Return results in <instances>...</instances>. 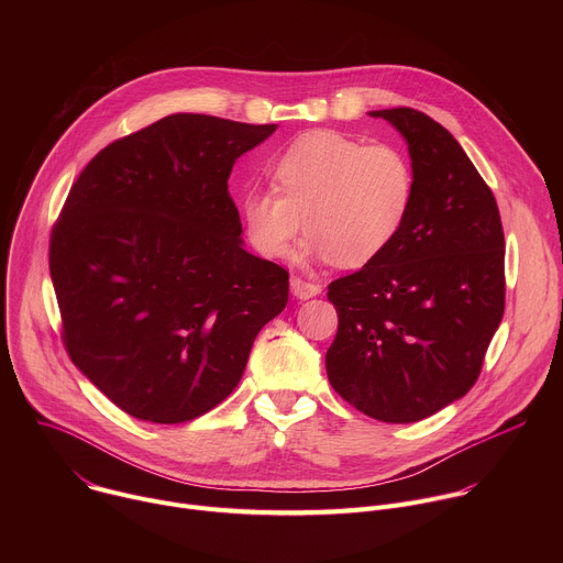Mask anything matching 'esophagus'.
Instances as JSON below:
<instances>
[{"mask_svg": "<svg viewBox=\"0 0 563 563\" xmlns=\"http://www.w3.org/2000/svg\"><path fill=\"white\" fill-rule=\"evenodd\" d=\"M291 294L300 300H307V298H313L320 294V285L318 283H311V280H305L300 276H291Z\"/></svg>", "mask_w": 563, "mask_h": 563, "instance_id": "esophagus-1", "label": "esophagus"}]
</instances>
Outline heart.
<instances>
[{
  "label": "heart",
  "instance_id": "obj_1",
  "mask_svg": "<svg viewBox=\"0 0 563 563\" xmlns=\"http://www.w3.org/2000/svg\"><path fill=\"white\" fill-rule=\"evenodd\" d=\"M272 185L276 194L252 189L240 202L250 243L267 258L291 252L305 216L309 254L365 267L391 247L415 202L404 151L336 131L296 137L274 163Z\"/></svg>",
  "mask_w": 563,
  "mask_h": 563
}]
</instances>
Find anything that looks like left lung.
<instances>
[{
	"instance_id": "obj_1",
	"label": "left lung",
	"mask_w": 563,
	"mask_h": 563,
	"mask_svg": "<svg viewBox=\"0 0 563 563\" xmlns=\"http://www.w3.org/2000/svg\"><path fill=\"white\" fill-rule=\"evenodd\" d=\"M408 140L415 202L391 247L336 278L339 332L325 367L358 412L421 421L476 383L506 307L497 200L461 144L430 115L372 111Z\"/></svg>"
}]
</instances>
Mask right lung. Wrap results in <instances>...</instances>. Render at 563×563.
<instances>
[{
	"mask_svg": "<svg viewBox=\"0 0 563 563\" xmlns=\"http://www.w3.org/2000/svg\"><path fill=\"white\" fill-rule=\"evenodd\" d=\"M276 124L176 113L104 146L73 183L48 265L70 361L142 421L185 423L233 391L289 274L245 252L235 159Z\"/></svg>",
	"mask_w": 563,
	"mask_h": 563,
	"instance_id": "1",
	"label": "right lung"
}]
</instances>
